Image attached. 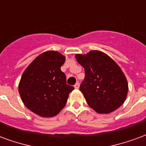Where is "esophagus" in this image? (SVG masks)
I'll return each instance as SVG.
<instances>
[{
  "label": "esophagus",
  "mask_w": 146,
  "mask_h": 146,
  "mask_svg": "<svg viewBox=\"0 0 146 146\" xmlns=\"http://www.w3.org/2000/svg\"><path fill=\"white\" fill-rule=\"evenodd\" d=\"M79 87H80L79 83H76V84L74 85V88H75V89H78L79 88Z\"/></svg>",
  "instance_id": "esophagus-1"
}]
</instances>
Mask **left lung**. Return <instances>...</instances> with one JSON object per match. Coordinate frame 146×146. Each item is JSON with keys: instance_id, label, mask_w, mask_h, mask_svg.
<instances>
[{"instance_id": "obj_1", "label": "left lung", "mask_w": 146, "mask_h": 146, "mask_svg": "<svg viewBox=\"0 0 146 146\" xmlns=\"http://www.w3.org/2000/svg\"><path fill=\"white\" fill-rule=\"evenodd\" d=\"M85 71L80 87L86 101L96 113L108 114L120 107L125 101L128 84L121 68L102 51H90L75 54Z\"/></svg>"}]
</instances>
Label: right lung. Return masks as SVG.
I'll return each mask as SVG.
<instances>
[{
    "instance_id": "1",
    "label": "right lung",
    "mask_w": 146,
    "mask_h": 146,
    "mask_svg": "<svg viewBox=\"0 0 146 146\" xmlns=\"http://www.w3.org/2000/svg\"><path fill=\"white\" fill-rule=\"evenodd\" d=\"M66 57L56 51L43 52L27 66L19 84L21 99L30 111L42 117L59 113L74 88L66 84L61 70Z\"/></svg>"
}]
</instances>
